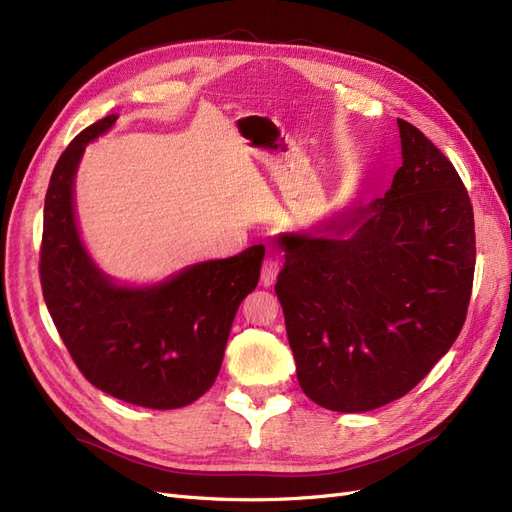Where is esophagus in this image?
<instances>
[{
	"label": "esophagus",
	"instance_id": "esophagus-1",
	"mask_svg": "<svg viewBox=\"0 0 512 512\" xmlns=\"http://www.w3.org/2000/svg\"><path fill=\"white\" fill-rule=\"evenodd\" d=\"M277 271H280V260L275 256H269L265 262H262V271H260V284L262 286H271L277 277Z\"/></svg>",
	"mask_w": 512,
	"mask_h": 512
}]
</instances>
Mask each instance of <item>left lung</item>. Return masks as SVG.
Listing matches in <instances>:
<instances>
[{"mask_svg": "<svg viewBox=\"0 0 512 512\" xmlns=\"http://www.w3.org/2000/svg\"><path fill=\"white\" fill-rule=\"evenodd\" d=\"M389 192L284 232L275 294L303 393L335 412L404 397L457 339L474 282V211L455 166L397 119Z\"/></svg>", "mask_w": 512, "mask_h": 512, "instance_id": "obj_1", "label": "left lung"}]
</instances>
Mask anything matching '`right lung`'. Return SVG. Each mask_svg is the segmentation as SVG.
I'll return each instance as SVG.
<instances>
[{
  "mask_svg": "<svg viewBox=\"0 0 512 512\" xmlns=\"http://www.w3.org/2000/svg\"><path fill=\"white\" fill-rule=\"evenodd\" d=\"M117 115L91 123L61 153L44 198L40 282L59 337L96 389L151 410L205 395L220 374L241 301L260 277L265 245L198 262L153 286H119L87 254L76 228L74 175L85 145Z\"/></svg>",
  "mask_w": 512,
  "mask_h": 512,
  "instance_id": "right-lung-1",
  "label": "right lung"
}]
</instances>
